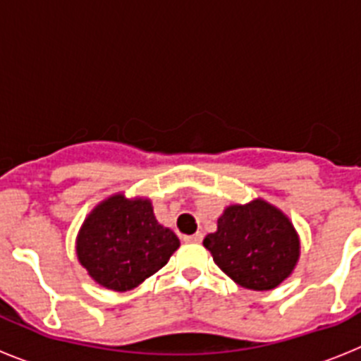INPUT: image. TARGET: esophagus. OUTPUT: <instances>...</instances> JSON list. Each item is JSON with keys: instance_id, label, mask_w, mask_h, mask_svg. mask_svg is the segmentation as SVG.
<instances>
[{"instance_id": "esophagus-1", "label": "esophagus", "mask_w": 361, "mask_h": 361, "mask_svg": "<svg viewBox=\"0 0 361 361\" xmlns=\"http://www.w3.org/2000/svg\"><path fill=\"white\" fill-rule=\"evenodd\" d=\"M184 240H186V242H193V244H199V242H202V233H195V235H188V237H184Z\"/></svg>"}]
</instances>
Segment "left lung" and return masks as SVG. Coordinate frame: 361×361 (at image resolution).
Returning a JSON list of instances; mask_svg holds the SVG:
<instances>
[{"instance_id":"1","label":"left lung","mask_w":361,"mask_h":361,"mask_svg":"<svg viewBox=\"0 0 361 361\" xmlns=\"http://www.w3.org/2000/svg\"><path fill=\"white\" fill-rule=\"evenodd\" d=\"M204 247L235 283L251 291H271L293 275L300 237L291 219L275 204L253 199L229 204Z\"/></svg>"}]
</instances>
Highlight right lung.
Segmentation results:
<instances>
[{
	"label": "right lung",
	"mask_w": 361,
	"mask_h": 361,
	"mask_svg": "<svg viewBox=\"0 0 361 361\" xmlns=\"http://www.w3.org/2000/svg\"><path fill=\"white\" fill-rule=\"evenodd\" d=\"M180 240L159 224L148 197H106L81 224L75 255L86 273L110 291H130L155 275L178 250Z\"/></svg>",
	"instance_id": "1"
}]
</instances>
